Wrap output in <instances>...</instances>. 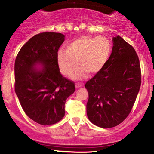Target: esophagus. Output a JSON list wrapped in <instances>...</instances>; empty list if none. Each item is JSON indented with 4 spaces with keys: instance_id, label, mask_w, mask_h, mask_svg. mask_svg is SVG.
Wrapping results in <instances>:
<instances>
[{
    "instance_id": "34e87169",
    "label": "esophagus",
    "mask_w": 154,
    "mask_h": 154,
    "mask_svg": "<svg viewBox=\"0 0 154 154\" xmlns=\"http://www.w3.org/2000/svg\"><path fill=\"white\" fill-rule=\"evenodd\" d=\"M82 85H83L81 82H77L75 84V87L76 88H80V87H82Z\"/></svg>"
}]
</instances>
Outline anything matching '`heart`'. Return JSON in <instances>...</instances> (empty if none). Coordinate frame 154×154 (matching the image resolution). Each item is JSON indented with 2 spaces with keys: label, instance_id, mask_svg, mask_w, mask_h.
Instances as JSON below:
<instances>
[{
  "label": "heart",
  "instance_id": "1",
  "mask_svg": "<svg viewBox=\"0 0 154 154\" xmlns=\"http://www.w3.org/2000/svg\"><path fill=\"white\" fill-rule=\"evenodd\" d=\"M111 51L112 45L106 37L82 36L69 42L66 50H59L56 61L61 73L66 77L77 71L78 62L82 68L79 76L82 77L86 72L94 75L106 66Z\"/></svg>",
  "mask_w": 154,
  "mask_h": 154
}]
</instances>
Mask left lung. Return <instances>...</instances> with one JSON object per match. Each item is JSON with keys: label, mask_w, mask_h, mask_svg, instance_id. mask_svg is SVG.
Listing matches in <instances>:
<instances>
[{"label": "left lung", "mask_w": 154, "mask_h": 154, "mask_svg": "<svg viewBox=\"0 0 154 154\" xmlns=\"http://www.w3.org/2000/svg\"><path fill=\"white\" fill-rule=\"evenodd\" d=\"M112 52L104 68L86 82L87 114L102 128L117 126L128 117L141 85L140 64L131 45L113 38Z\"/></svg>", "instance_id": "obj_1"}]
</instances>
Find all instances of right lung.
Listing matches in <instances>:
<instances>
[{
    "label": "right lung",
    "mask_w": 154,
    "mask_h": 154,
    "mask_svg": "<svg viewBox=\"0 0 154 154\" xmlns=\"http://www.w3.org/2000/svg\"><path fill=\"white\" fill-rule=\"evenodd\" d=\"M64 35L42 32L29 39L15 60V92L25 114L42 125L62 119L66 98L75 92L73 81L63 77L56 58ZM41 65V69H36Z\"/></svg>",
    "instance_id": "add662e5"
}]
</instances>
